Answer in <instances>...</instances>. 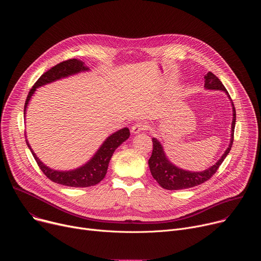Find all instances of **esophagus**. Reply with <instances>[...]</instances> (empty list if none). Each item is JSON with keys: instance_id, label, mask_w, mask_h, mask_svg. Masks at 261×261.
<instances>
[{"instance_id": "obj_1", "label": "esophagus", "mask_w": 261, "mask_h": 261, "mask_svg": "<svg viewBox=\"0 0 261 261\" xmlns=\"http://www.w3.org/2000/svg\"><path fill=\"white\" fill-rule=\"evenodd\" d=\"M148 124L146 123V122H138V123H136L135 125H133L132 126V128H131V132L132 133H139V132H141V131H144V130H147L148 129Z\"/></svg>"}]
</instances>
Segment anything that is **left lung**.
<instances>
[{"instance_id":"obj_1","label":"left lung","mask_w":261,"mask_h":261,"mask_svg":"<svg viewBox=\"0 0 261 261\" xmlns=\"http://www.w3.org/2000/svg\"><path fill=\"white\" fill-rule=\"evenodd\" d=\"M204 88L208 90L224 91L228 95L229 99L231 100L225 87L223 86L221 81L212 72H208L204 76ZM232 108H233V120L231 124V139H230L229 146L226 150V152L223 154L221 159L215 165H213L212 167H210L204 171L191 172L187 170H182L174 166L166 158L163 151V147L160 144V142L156 138L152 139L153 153L151 158L148 159V166H150V170L153 177L158 181V184L162 188L167 190H179V189L192 188V187H195V186H198L208 180L216 173V171L218 170L222 162L224 161V159L230 152L232 143H233V134H234V127H236V120H237L236 108H234L233 102H232Z\"/></svg>"}]
</instances>
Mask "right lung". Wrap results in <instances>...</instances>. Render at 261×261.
I'll return each mask as SVG.
<instances>
[{"label":"right lung","mask_w":261,"mask_h":261,"mask_svg":"<svg viewBox=\"0 0 261 261\" xmlns=\"http://www.w3.org/2000/svg\"><path fill=\"white\" fill-rule=\"evenodd\" d=\"M89 68L85 66V63L77 59H70V60L64 61L56 65L55 67L50 68L48 71L42 74V75L39 77V80L35 83V85L30 90L24 103V110H23L24 114H25L27 105L37 88L53 83L57 80L72 75V74L79 73L81 71H86ZM129 136H130V131L128 128L121 129L118 132L111 134L103 142L98 152L87 164H85L81 168L71 170V171H58V170H53L48 168L36 157L35 153L32 151L30 144L28 143L27 140L25 141L39 168L50 180L60 185L68 186V187L84 188V187H91V186H95L104 178L107 172L108 163L111 156H113L116 148L120 144H122L126 139H128Z\"/></svg>","instance_id":"1"}]
</instances>
